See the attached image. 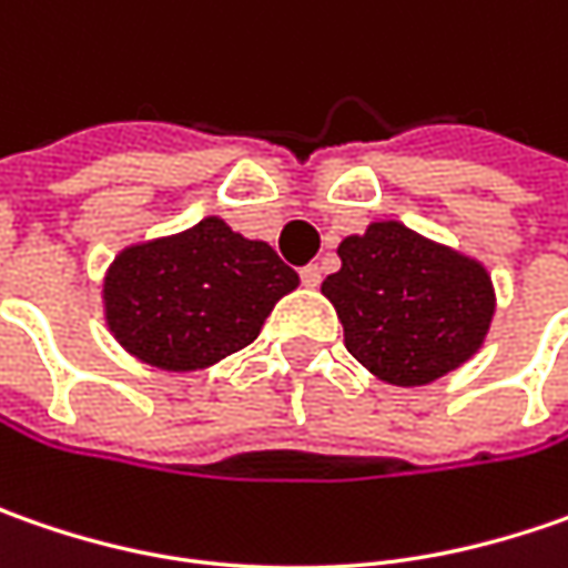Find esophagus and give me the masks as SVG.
Returning <instances> with one entry per match:
<instances>
[{"label":"esophagus","mask_w":568,"mask_h":568,"mask_svg":"<svg viewBox=\"0 0 568 568\" xmlns=\"http://www.w3.org/2000/svg\"><path fill=\"white\" fill-rule=\"evenodd\" d=\"M300 281H303V287H318V281H322L318 265H303L300 268Z\"/></svg>","instance_id":"obj_1"}]
</instances>
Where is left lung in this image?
Segmentation results:
<instances>
[{
    "label": "left lung",
    "instance_id": "left-lung-1",
    "mask_svg": "<svg viewBox=\"0 0 568 568\" xmlns=\"http://www.w3.org/2000/svg\"><path fill=\"white\" fill-rule=\"evenodd\" d=\"M341 272L322 281L344 347L392 385H426L477 354L496 294L487 268L398 221L369 224L338 246Z\"/></svg>",
    "mask_w": 568,
    "mask_h": 568
}]
</instances>
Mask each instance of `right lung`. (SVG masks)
Returning a JSON list of instances; mask_svg holds the SVG:
<instances>
[{"mask_svg": "<svg viewBox=\"0 0 568 568\" xmlns=\"http://www.w3.org/2000/svg\"><path fill=\"white\" fill-rule=\"evenodd\" d=\"M296 284L268 243L205 217L186 233L122 250L103 281V306L132 357L189 373L252 344Z\"/></svg>", "mask_w": 568, "mask_h": 568, "instance_id": "obj_1", "label": "right lung"}]
</instances>
